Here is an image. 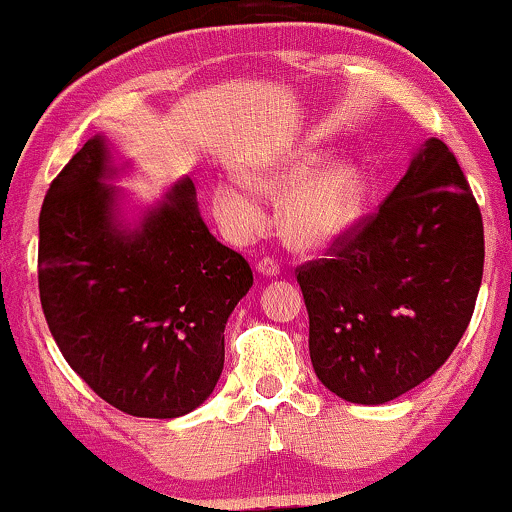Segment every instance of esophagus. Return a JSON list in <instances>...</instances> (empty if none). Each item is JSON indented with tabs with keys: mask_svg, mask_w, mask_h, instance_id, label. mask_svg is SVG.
<instances>
[{
	"mask_svg": "<svg viewBox=\"0 0 512 512\" xmlns=\"http://www.w3.org/2000/svg\"><path fill=\"white\" fill-rule=\"evenodd\" d=\"M257 272H260L262 276H276L281 272V267L274 257H262V260L257 262Z\"/></svg>",
	"mask_w": 512,
	"mask_h": 512,
	"instance_id": "1",
	"label": "esophagus"
}]
</instances>
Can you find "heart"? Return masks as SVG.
Wrapping results in <instances>:
<instances>
[{"label":"heart","mask_w":512,"mask_h":512,"mask_svg":"<svg viewBox=\"0 0 512 512\" xmlns=\"http://www.w3.org/2000/svg\"><path fill=\"white\" fill-rule=\"evenodd\" d=\"M319 164V152L295 150L248 174L250 187L260 195L279 200L292 193L281 207V233L288 243L303 250L324 248L343 236L360 219L367 197L360 166L336 162L317 171ZM251 191L233 181L214 186V212L233 238L255 236L264 221L260 197Z\"/></svg>","instance_id":"b5f03b06"}]
</instances>
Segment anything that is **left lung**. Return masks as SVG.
I'll return each mask as SVG.
<instances>
[{"label": "left lung", "instance_id": "obj_1", "mask_svg": "<svg viewBox=\"0 0 512 512\" xmlns=\"http://www.w3.org/2000/svg\"><path fill=\"white\" fill-rule=\"evenodd\" d=\"M482 272V212L458 159L432 138L374 212L295 269L319 381L362 405L415 389L463 338Z\"/></svg>", "mask_w": 512, "mask_h": 512}]
</instances>
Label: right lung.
<instances>
[{
    "instance_id": "right-lung-1",
    "label": "right lung",
    "mask_w": 512,
    "mask_h": 512,
    "mask_svg": "<svg viewBox=\"0 0 512 512\" xmlns=\"http://www.w3.org/2000/svg\"><path fill=\"white\" fill-rule=\"evenodd\" d=\"M102 138L85 143L40 209L38 286L73 372L116 410L171 420L195 410L224 369V329L250 291L240 252L207 231L193 181L138 231L112 224Z\"/></svg>"
}]
</instances>
